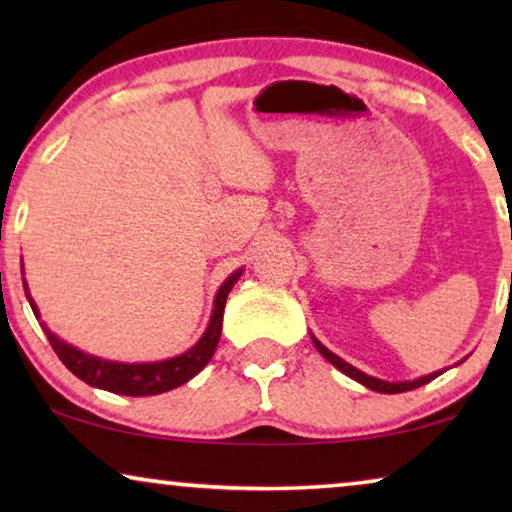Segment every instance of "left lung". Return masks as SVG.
Masks as SVG:
<instances>
[{
	"label": "left lung",
	"mask_w": 512,
	"mask_h": 512,
	"mask_svg": "<svg viewBox=\"0 0 512 512\" xmlns=\"http://www.w3.org/2000/svg\"><path fill=\"white\" fill-rule=\"evenodd\" d=\"M312 340H314V347L319 349L321 356H324L326 361H331L335 368L342 370V373L352 377V380L361 382V384H366L368 389H373V391H380V394H401V391L417 389V387H422V384L431 382L433 377H438V375H440V373H433V375L419 377V380H415V382H384V380H377V377H370V375H366V373H361V370H356L354 366H349V363H347V361H342L340 356H335L333 352H328V349H326L324 345H321V342H319L317 338H312Z\"/></svg>",
	"instance_id": "8db88e82"
}]
</instances>
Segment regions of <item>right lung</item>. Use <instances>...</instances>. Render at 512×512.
Returning a JSON list of instances; mask_svg holds the SVG:
<instances>
[{
  "instance_id": "add662e5",
  "label": "right lung",
  "mask_w": 512,
  "mask_h": 512,
  "mask_svg": "<svg viewBox=\"0 0 512 512\" xmlns=\"http://www.w3.org/2000/svg\"><path fill=\"white\" fill-rule=\"evenodd\" d=\"M242 270H237L230 275L223 286L216 293L214 300V312L212 321H209L205 335H202L200 342L195 347L188 349L186 354L174 356V359L160 361V363H114V361H102L95 359V356H88L79 352V349L67 345L55 338V335L44 328L48 335V342H51L53 352L58 354V359L65 363V366L72 370V373L83 380L90 387H100L107 391H114V394L123 396H153L163 394V391L177 389L181 384L191 380L193 375H198L202 368L207 366V361L214 356V349L219 345L221 338V324H223V307H226V298L230 289H233L237 277H240ZM27 293V286H25ZM27 300H30L34 317H39L37 305L32 303L30 293H27Z\"/></svg>"
}]
</instances>
